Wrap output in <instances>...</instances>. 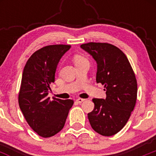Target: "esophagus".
<instances>
[{
	"label": "esophagus",
	"instance_id": "esophagus-1",
	"mask_svg": "<svg viewBox=\"0 0 156 156\" xmlns=\"http://www.w3.org/2000/svg\"><path fill=\"white\" fill-rule=\"evenodd\" d=\"M85 99H83V98H78L76 99V102L78 103V104H81V103L83 102V101H84Z\"/></svg>",
	"mask_w": 156,
	"mask_h": 156
}]
</instances>
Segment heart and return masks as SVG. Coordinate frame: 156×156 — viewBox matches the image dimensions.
<instances>
[{
  "instance_id": "b5f03b06",
  "label": "heart",
  "mask_w": 156,
  "mask_h": 156,
  "mask_svg": "<svg viewBox=\"0 0 156 156\" xmlns=\"http://www.w3.org/2000/svg\"><path fill=\"white\" fill-rule=\"evenodd\" d=\"M74 59H75V62H78V61H80V60H83V59H85L84 58H83L81 57V56H79V55H77L76 56L75 58H74Z\"/></svg>"
}]
</instances>
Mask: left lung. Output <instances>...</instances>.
Listing matches in <instances>:
<instances>
[{
    "mask_svg": "<svg viewBox=\"0 0 156 156\" xmlns=\"http://www.w3.org/2000/svg\"><path fill=\"white\" fill-rule=\"evenodd\" d=\"M98 65L96 81L104 85L105 99L94 98L87 114L90 126L103 136H112L123 128L137 101V83L129 62L122 51L108 43L90 42L80 46Z\"/></svg>",
    "mask_w": 156,
    "mask_h": 156,
    "instance_id": "8db88e82",
    "label": "left lung"
}]
</instances>
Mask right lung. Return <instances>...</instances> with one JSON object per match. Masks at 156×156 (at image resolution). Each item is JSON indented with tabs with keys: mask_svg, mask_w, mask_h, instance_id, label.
<instances>
[{
	"mask_svg": "<svg viewBox=\"0 0 156 156\" xmlns=\"http://www.w3.org/2000/svg\"><path fill=\"white\" fill-rule=\"evenodd\" d=\"M70 45H48L34 52L25 66L19 105L30 127L43 137H50L63 127L73 101L51 100L48 92L55 82L57 66Z\"/></svg>",
	"mask_w": 156,
	"mask_h": 156,
	"instance_id": "1",
	"label": "right lung"
}]
</instances>
